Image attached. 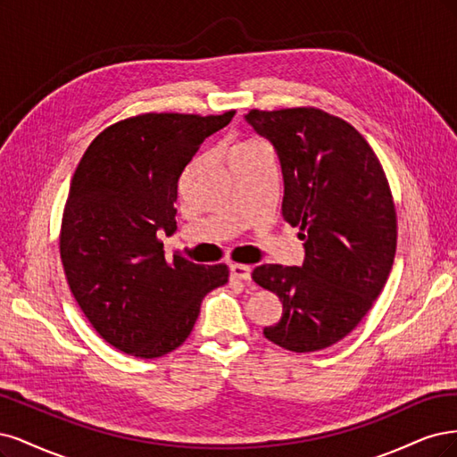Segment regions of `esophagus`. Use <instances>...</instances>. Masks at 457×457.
I'll use <instances>...</instances> for the list:
<instances>
[{"instance_id":"34e87169","label":"esophagus","mask_w":457,"mask_h":457,"mask_svg":"<svg viewBox=\"0 0 457 457\" xmlns=\"http://www.w3.org/2000/svg\"><path fill=\"white\" fill-rule=\"evenodd\" d=\"M250 266H245V263H231L229 275L231 278H239V281H248L250 278Z\"/></svg>"}]
</instances>
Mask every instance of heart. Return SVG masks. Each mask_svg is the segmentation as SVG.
<instances>
[{
    "instance_id": "b5f03b06",
    "label": "heart",
    "mask_w": 457,
    "mask_h": 457,
    "mask_svg": "<svg viewBox=\"0 0 457 457\" xmlns=\"http://www.w3.org/2000/svg\"><path fill=\"white\" fill-rule=\"evenodd\" d=\"M254 144H262V142H258V140H248V142H245V144H241V145H254Z\"/></svg>"
}]
</instances>
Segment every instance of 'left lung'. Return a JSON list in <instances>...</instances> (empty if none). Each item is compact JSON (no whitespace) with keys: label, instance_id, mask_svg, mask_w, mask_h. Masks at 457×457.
Returning <instances> with one entry per match:
<instances>
[{"label":"left lung","instance_id":"1","mask_svg":"<svg viewBox=\"0 0 457 457\" xmlns=\"http://www.w3.org/2000/svg\"><path fill=\"white\" fill-rule=\"evenodd\" d=\"M245 120L281 161L283 218L300 228L302 268L263 263L253 278L283 302L275 345L312 353L355 328L384 290L396 253V211L387 176L361 132L313 106L250 110Z\"/></svg>","mask_w":457,"mask_h":457}]
</instances>
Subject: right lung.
<instances>
[{
  "label": "right lung",
  "mask_w": 457,
  "mask_h": 457,
  "mask_svg": "<svg viewBox=\"0 0 457 457\" xmlns=\"http://www.w3.org/2000/svg\"><path fill=\"white\" fill-rule=\"evenodd\" d=\"M233 115L127 117L100 132L73 172L58 237L66 281L102 340L127 355L180 347L204 294L228 283L226 263L167 260L157 233H174L180 176Z\"/></svg>",
  "instance_id": "add662e5"
}]
</instances>
